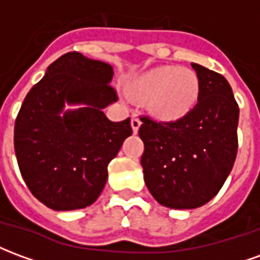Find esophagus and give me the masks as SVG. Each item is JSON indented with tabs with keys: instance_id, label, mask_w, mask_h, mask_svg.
I'll use <instances>...</instances> for the list:
<instances>
[{
	"instance_id": "34e87169",
	"label": "esophagus",
	"mask_w": 260,
	"mask_h": 260,
	"mask_svg": "<svg viewBox=\"0 0 260 260\" xmlns=\"http://www.w3.org/2000/svg\"><path fill=\"white\" fill-rule=\"evenodd\" d=\"M141 119L138 115H132V119H131V126H132V131H134V134H138V131L141 128Z\"/></svg>"
}]
</instances>
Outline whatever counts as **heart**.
<instances>
[{"instance_id":"b5f03b06","label":"heart","mask_w":260,"mask_h":260,"mask_svg":"<svg viewBox=\"0 0 260 260\" xmlns=\"http://www.w3.org/2000/svg\"><path fill=\"white\" fill-rule=\"evenodd\" d=\"M126 91L134 100L149 102L150 111L158 118L177 121L195 108L201 82L193 69L158 67L131 80Z\"/></svg>"}]
</instances>
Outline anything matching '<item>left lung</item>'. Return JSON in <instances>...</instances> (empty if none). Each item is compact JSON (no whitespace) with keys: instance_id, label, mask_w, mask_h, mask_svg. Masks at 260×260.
<instances>
[{"instance_id":"1","label":"left lung","mask_w":260,"mask_h":260,"mask_svg":"<svg viewBox=\"0 0 260 260\" xmlns=\"http://www.w3.org/2000/svg\"><path fill=\"white\" fill-rule=\"evenodd\" d=\"M201 94L186 117L170 122L142 118L141 164L147 189L161 206H203L221 189L233 170L240 108L223 75L192 62Z\"/></svg>"}]
</instances>
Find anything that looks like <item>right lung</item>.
I'll return each instance as SVG.
<instances>
[{
    "instance_id": "right-lung-1",
    "label": "right lung",
    "mask_w": 260,
    "mask_h": 260,
    "mask_svg": "<svg viewBox=\"0 0 260 260\" xmlns=\"http://www.w3.org/2000/svg\"><path fill=\"white\" fill-rule=\"evenodd\" d=\"M113 76L107 62L64 54L23 100L14 136L20 174L53 210L94 203L107 182L108 163L132 135L131 118L114 122L103 111L118 100Z\"/></svg>"
}]
</instances>
